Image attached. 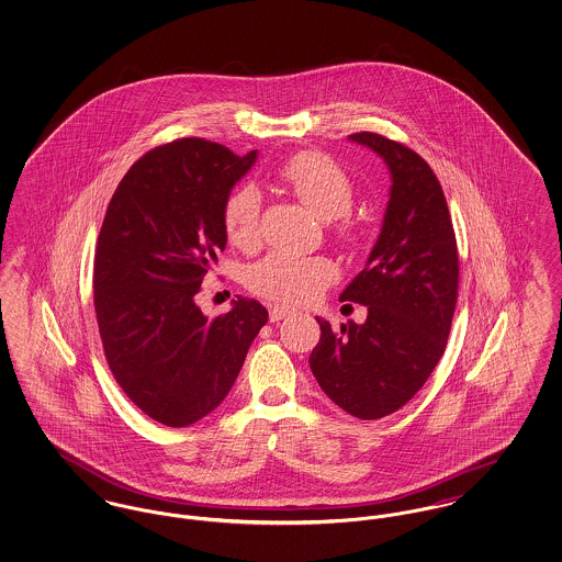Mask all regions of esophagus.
Here are the masks:
<instances>
[{"mask_svg": "<svg viewBox=\"0 0 562 562\" xmlns=\"http://www.w3.org/2000/svg\"><path fill=\"white\" fill-rule=\"evenodd\" d=\"M291 314H294V310H291L289 305H271L269 307V321L271 322L284 321Z\"/></svg>", "mask_w": 562, "mask_h": 562, "instance_id": "esophagus-1", "label": "esophagus"}]
</instances>
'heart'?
<instances>
[{
    "mask_svg": "<svg viewBox=\"0 0 562 562\" xmlns=\"http://www.w3.org/2000/svg\"><path fill=\"white\" fill-rule=\"evenodd\" d=\"M284 189L310 213L322 221L341 218L335 236L341 241H356L358 232L346 218L353 202V186L348 172L318 151H303L278 170ZM223 232L229 244L240 250H252L261 241V195L250 186L232 191L223 204ZM339 276L337 266L326 257H293L271 252L248 271V289L282 303H305L330 286Z\"/></svg>",
    "mask_w": 562,
    "mask_h": 562,
    "instance_id": "obj_1",
    "label": "heart"
}]
</instances>
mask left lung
Masks as SVG:
<instances>
[{
  "instance_id": "obj_1",
  "label": "left lung",
  "mask_w": 562,
  "mask_h": 562,
  "mask_svg": "<svg viewBox=\"0 0 562 562\" xmlns=\"http://www.w3.org/2000/svg\"><path fill=\"white\" fill-rule=\"evenodd\" d=\"M392 175L381 234L341 301L367 305L364 324H321L310 367L322 392L358 419H381L428 381L451 333L459 257L442 188L428 161L381 134H349Z\"/></svg>"
}]
</instances>
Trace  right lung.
Returning <instances> with one entry per match:
<instances>
[{"label": "right lung", "mask_w": 562, "mask_h": 562, "mask_svg": "<svg viewBox=\"0 0 562 562\" xmlns=\"http://www.w3.org/2000/svg\"><path fill=\"white\" fill-rule=\"evenodd\" d=\"M257 161L204 138L147 151L115 189L97 241L94 310L109 369L154 422L186 428L225 401L268 310L255 299L209 321L195 305L223 204Z\"/></svg>", "instance_id": "obj_1"}]
</instances>
